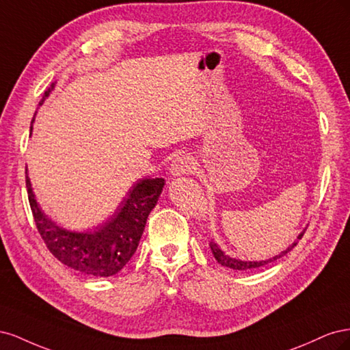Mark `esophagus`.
<instances>
[{
    "label": "esophagus",
    "mask_w": 350,
    "mask_h": 350,
    "mask_svg": "<svg viewBox=\"0 0 350 350\" xmlns=\"http://www.w3.org/2000/svg\"><path fill=\"white\" fill-rule=\"evenodd\" d=\"M194 169H196V163L191 156L179 154L172 161L171 167H169V172H171L172 176H183V175L193 174Z\"/></svg>",
    "instance_id": "1"
}]
</instances>
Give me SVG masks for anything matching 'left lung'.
<instances>
[{
	"mask_svg": "<svg viewBox=\"0 0 350 350\" xmlns=\"http://www.w3.org/2000/svg\"><path fill=\"white\" fill-rule=\"evenodd\" d=\"M304 232H305V229H304V230L301 232V234L298 235V239H301V238L304 237ZM298 239L293 241L292 245H289V247L286 248L284 251H282V252L279 254V256H274L273 258H269V260H261V261H243V260H238V258H232L230 256H228V254H225L224 251L220 250V247L217 245V243H216L215 241H211V242H210V248H211V252H213L215 258L217 260V262H219V264H221V266H225V267H229V269H234V270H239V271H242V270L258 269V267L266 266V264H269V262H273V261L279 260L280 257L286 256V254H288L293 247H296V243H298Z\"/></svg>",
	"mask_w": 350,
	"mask_h": 350,
	"instance_id": "left-lung-1",
	"label": "left lung"
}]
</instances>
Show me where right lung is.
Wrapping results in <instances>:
<instances>
[{
	"label": "right lung",
	"mask_w": 350,
	"mask_h": 350,
	"mask_svg": "<svg viewBox=\"0 0 350 350\" xmlns=\"http://www.w3.org/2000/svg\"><path fill=\"white\" fill-rule=\"evenodd\" d=\"M55 83L45 92L44 102ZM31 120L30 134L33 130ZM165 185L163 178H144L137 181L124 200L116 207L115 213L90 230L76 232L58 226L49 219L38 204L33 188L26 169V187L31 213L36 228L46 243L48 250L67 267L94 278H109L124 269L139 247L147 217L157 204Z\"/></svg>",
	"instance_id": "right-lung-1"
}]
</instances>
